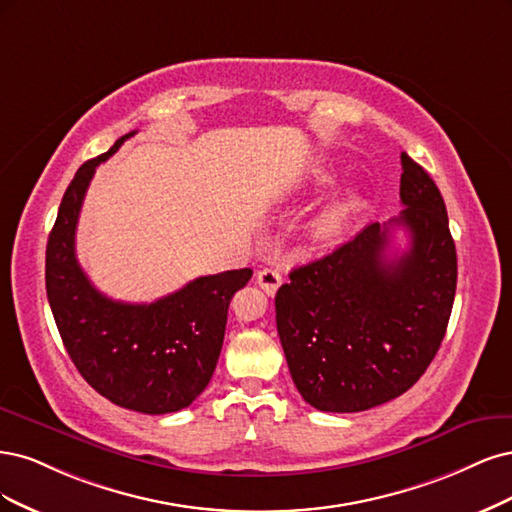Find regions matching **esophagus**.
Returning <instances> with one entry per match:
<instances>
[{
	"label": "esophagus",
	"instance_id": "esophagus-1",
	"mask_svg": "<svg viewBox=\"0 0 512 512\" xmlns=\"http://www.w3.org/2000/svg\"><path fill=\"white\" fill-rule=\"evenodd\" d=\"M280 283H283V276H280V272L274 268H263L257 272V285L268 295H274L278 291Z\"/></svg>",
	"mask_w": 512,
	"mask_h": 512
}]
</instances>
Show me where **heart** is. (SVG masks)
I'll list each match as a JSON object with an SVG mask.
<instances>
[{"label":"heart","mask_w":512,"mask_h":512,"mask_svg":"<svg viewBox=\"0 0 512 512\" xmlns=\"http://www.w3.org/2000/svg\"><path fill=\"white\" fill-rule=\"evenodd\" d=\"M361 208V193L357 189H346L336 200L323 206L310 223V238L317 246L329 249L336 246L349 234V229Z\"/></svg>","instance_id":"obj_1"}]
</instances>
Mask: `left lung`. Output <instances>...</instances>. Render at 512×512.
<instances>
[{"label": "left lung", "mask_w": 512, "mask_h": 512, "mask_svg": "<svg viewBox=\"0 0 512 512\" xmlns=\"http://www.w3.org/2000/svg\"><path fill=\"white\" fill-rule=\"evenodd\" d=\"M400 200L385 225L372 223L329 253L295 268L276 293V327L302 398L323 412H361L415 385L447 332L457 253L447 206L419 163L400 155ZM411 246L387 260L390 229Z\"/></svg>", "instance_id": "1"}]
</instances>
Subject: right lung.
Here are the masks:
<instances>
[{
	"instance_id": "right-lung-1",
	"label": "right lung",
	"mask_w": 512,
	"mask_h": 512,
	"mask_svg": "<svg viewBox=\"0 0 512 512\" xmlns=\"http://www.w3.org/2000/svg\"><path fill=\"white\" fill-rule=\"evenodd\" d=\"M134 134L82 163L65 189L46 244V295L65 351L82 378L112 404L166 415L187 408L210 383L229 302L253 270L200 276L153 304L114 302L91 285L74 249L80 206L95 168Z\"/></svg>"
}]
</instances>
